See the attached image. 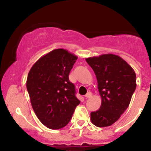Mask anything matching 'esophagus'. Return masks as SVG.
<instances>
[{
	"instance_id": "obj_1",
	"label": "esophagus",
	"mask_w": 151,
	"mask_h": 151,
	"mask_svg": "<svg viewBox=\"0 0 151 151\" xmlns=\"http://www.w3.org/2000/svg\"><path fill=\"white\" fill-rule=\"evenodd\" d=\"M91 96H92V93L90 92V91H89V92H88L85 95V97H86V98H91Z\"/></svg>"
}]
</instances>
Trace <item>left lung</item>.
I'll return each instance as SVG.
<instances>
[{"mask_svg":"<svg viewBox=\"0 0 151 151\" xmlns=\"http://www.w3.org/2000/svg\"><path fill=\"white\" fill-rule=\"evenodd\" d=\"M86 61L96 74L101 98L100 109L91 113V123L97 127L111 126L129 107L136 88V73L125 60L113 54Z\"/></svg>","mask_w":151,"mask_h":151,"instance_id":"1","label":"left lung"}]
</instances>
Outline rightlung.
<instances>
[{
    "label": "right lung",
    "instance_id": "1",
    "mask_svg": "<svg viewBox=\"0 0 151 151\" xmlns=\"http://www.w3.org/2000/svg\"><path fill=\"white\" fill-rule=\"evenodd\" d=\"M77 57L65 49L43 55L31 67L27 78V91L35 113L43 125L60 129L70 122L80 101L69 74Z\"/></svg>",
    "mask_w": 151,
    "mask_h": 151
}]
</instances>
